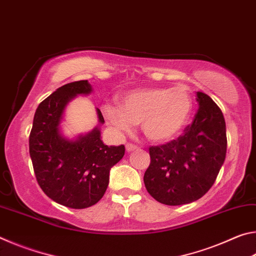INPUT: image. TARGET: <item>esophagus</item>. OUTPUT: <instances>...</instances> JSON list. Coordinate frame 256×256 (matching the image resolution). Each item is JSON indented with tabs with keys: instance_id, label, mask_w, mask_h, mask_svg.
I'll use <instances>...</instances> for the list:
<instances>
[{
	"instance_id": "1",
	"label": "esophagus",
	"mask_w": 256,
	"mask_h": 256,
	"mask_svg": "<svg viewBox=\"0 0 256 256\" xmlns=\"http://www.w3.org/2000/svg\"><path fill=\"white\" fill-rule=\"evenodd\" d=\"M125 148H126L128 152H131V151H134V150L138 149V146L132 144H128L126 146H125Z\"/></svg>"
}]
</instances>
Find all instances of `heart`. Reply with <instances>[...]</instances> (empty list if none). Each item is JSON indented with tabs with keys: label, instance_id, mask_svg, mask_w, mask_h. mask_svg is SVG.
Returning a JSON list of instances; mask_svg holds the SVG:
<instances>
[{
	"label": "heart",
	"instance_id": "1",
	"mask_svg": "<svg viewBox=\"0 0 256 256\" xmlns=\"http://www.w3.org/2000/svg\"><path fill=\"white\" fill-rule=\"evenodd\" d=\"M192 110V99L183 86H151L132 90L120 97V105L102 107L107 122L126 132L141 123L142 133L152 142H167L178 136Z\"/></svg>",
	"mask_w": 256,
	"mask_h": 256
}]
</instances>
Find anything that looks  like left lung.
<instances>
[{
    "instance_id": "8db88e82",
    "label": "left lung",
    "mask_w": 256,
    "mask_h": 256,
    "mask_svg": "<svg viewBox=\"0 0 256 256\" xmlns=\"http://www.w3.org/2000/svg\"><path fill=\"white\" fill-rule=\"evenodd\" d=\"M193 122L176 140L149 148L144 182L154 200L167 206L188 204L211 188L226 158V122L218 105L198 92Z\"/></svg>"
}]
</instances>
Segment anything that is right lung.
Returning <instances> with one entry per match:
<instances>
[{
    "label": "right lung",
    "mask_w": 256,
    "mask_h": 256,
    "mask_svg": "<svg viewBox=\"0 0 256 256\" xmlns=\"http://www.w3.org/2000/svg\"><path fill=\"white\" fill-rule=\"evenodd\" d=\"M92 92L86 80L70 82L44 99L36 110L29 136V154L38 185L58 204L84 209L100 200L110 183V168L123 158L125 146H108L96 128L76 141L60 133L66 104ZM99 122H105L97 108Z\"/></svg>",
    "instance_id": "add662e5"
}]
</instances>
